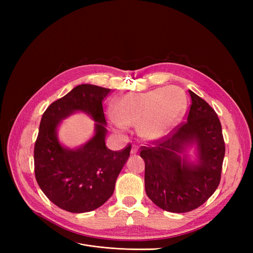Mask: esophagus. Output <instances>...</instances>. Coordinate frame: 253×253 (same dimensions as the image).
<instances>
[{
    "instance_id": "obj_1",
    "label": "esophagus",
    "mask_w": 253,
    "mask_h": 253,
    "mask_svg": "<svg viewBox=\"0 0 253 253\" xmlns=\"http://www.w3.org/2000/svg\"><path fill=\"white\" fill-rule=\"evenodd\" d=\"M137 153H138V150H137V147H136V145H133L132 150H131V154L133 155V154H137Z\"/></svg>"
}]
</instances>
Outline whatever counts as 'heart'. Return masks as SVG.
<instances>
[{
	"instance_id": "1",
	"label": "heart",
	"mask_w": 253,
	"mask_h": 253,
	"mask_svg": "<svg viewBox=\"0 0 253 253\" xmlns=\"http://www.w3.org/2000/svg\"><path fill=\"white\" fill-rule=\"evenodd\" d=\"M186 110V96L170 85L144 93L126 94L112 104L111 112L118 125L137 127L145 140L163 138L177 124Z\"/></svg>"
}]
</instances>
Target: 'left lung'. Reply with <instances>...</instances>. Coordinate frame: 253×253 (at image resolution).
I'll return each mask as SVG.
<instances>
[{
  "instance_id": "8db88e82",
  "label": "left lung",
  "mask_w": 253,
  "mask_h": 253,
  "mask_svg": "<svg viewBox=\"0 0 253 253\" xmlns=\"http://www.w3.org/2000/svg\"><path fill=\"white\" fill-rule=\"evenodd\" d=\"M187 121L150 147H141L144 187L159 208L185 213L202 206L219 185L225 141L217 115L204 99L189 90ZM197 147V162L187 158L189 146Z\"/></svg>"
}]
</instances>
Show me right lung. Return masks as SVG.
<instances>
[{"instance_id":"add662e5","label":"right lung","mask_w":253,"mask_h":253,"mask_svg":"<svg viewBox=\"0 0 253 253\" xmlns=\"http://www.w3.org/2000/svg\"><path fill=\"white\" fill-rule=\"evenodd\" d=\"M110 88L81 84L52 102L44 112L35 143V175L43 193L59 208L73 213L93 211L113 195L115 183L129 157L131 145L111 151L102 101ZM76 111L87 113L96 122L95 134L81 147L59 143L60 121Z\"/></svg>"}]
</instances>
